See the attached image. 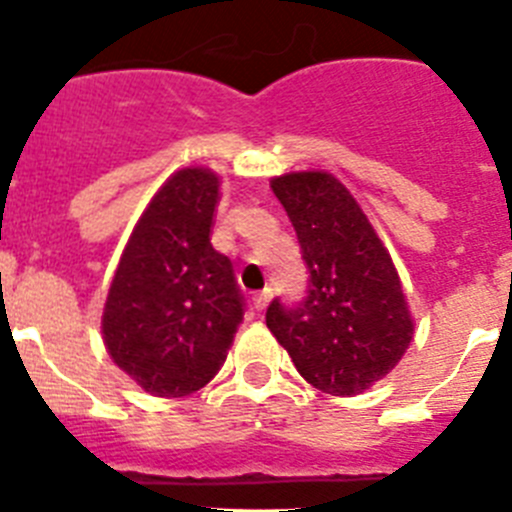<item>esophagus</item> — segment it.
Returning <instances> with one entry per match:
<instances>
[{
  "mask_svg": "<svg viewBox=\"0 0 512 512\" xmlns=\"http://www.w3.org/2000/svg\"><path fill=\"white\" fill-rule=\"evenodd\" d=\"M269 300H271V292L269 289H264V292H261V295H256L253 297V307H256V310H264L266 305H269Z\"/></svg>",
  "mask_w": 512,
  "mask_h": 512,
  "instance_id": "34e87169",
  "label": "esophagus"
}]
</instances>
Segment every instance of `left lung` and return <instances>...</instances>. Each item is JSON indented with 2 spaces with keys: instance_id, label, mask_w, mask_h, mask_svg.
<instances>
[{
  "instance_id": "1",
  "label": "left lung",
  "mask_w": 512,
  "mask_h": 512,
  "mask_svg": "<svg viewBox=\"0 0 512 512\" xmlns=\"http://www.w3.org/2000/svg\"><path fill=\"white\" fill-rule=\"evenodd\" d=\"M271 189L295 225L310 289L297 307L271 302L266 325L315 390L361 395L400 364L415 333L390 251L328 171H289Z\"/></svg>"
}]
</instances>
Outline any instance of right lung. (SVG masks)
<instances>
[{
	"label": "right lung",
	"instance_id": "1",
	"mask_svg": "<svg viewBox=\"0 0 512 512\" xmlns=\"http://www.w3.org/2000/svg\"><path fill=\"white\" fill-rule=\"evenodd\" d=\"M217 202L215 171H174L138 217L107 292V354L153 397L202 390L243 320L233 266L210 243Z\"/></svg>",
	"mask_w": 512,
	"mask_h": 512
}]
</instances>
